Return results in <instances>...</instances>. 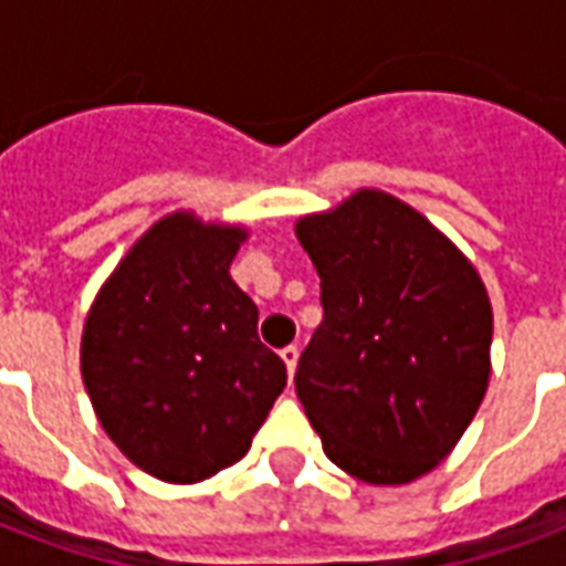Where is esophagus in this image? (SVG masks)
<instances>
[{
	"mask_svg": "<svg viewBox=\"0 0 566 566\" xmlns=\"http://www.w3.org/2000/svg\"><path fill=\"white\" fill-rule=\"evenodd\" d=\"M282 360H284V367H287V373L294 376V373H296V360H300V348H296V345H284V348H282Z\"/></svg>",
	"mask_w": 566,
	"mask_h": 566,
	"instance_id": "1",
	"label": "esophagus"
}]
</instances>
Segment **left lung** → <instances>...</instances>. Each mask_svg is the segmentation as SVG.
Listing matches in <instances>:
<instances>
[{
	"label": "left lung",
	"instance_id": "1",
	"mask_svg": "<svg viewBox=\"0 0 566 566\" xmlns=\"http://www.w3.org/2000/svg\"><path fill=\"white\" fill-rule=\"evenodd\" d=\"M324 321L296 397L324 454L367 485H409L458 446L491 379L494 315L470 258L376 187L294 227Z\"/></svg>",
	"mask_w": 566,
	"mask_h": 566
}]
</instances>
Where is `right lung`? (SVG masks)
Segmentation results:
<instances>
[{
  "mask_svg": "<svg viewBox=\"0 0 566 566\" xmlns=\"http://www.w3.org/2000/svg\"><path fill=\"white\" fill-rule=\"evenodd\" d=\"M245 239L242 223L172 211L133 242L84 318L93 412L129 461L172 485L242 461L287 385L230 275Z\"/></svg>",
  "mask_w": 566,
  "mask_h": 566,
  "instance_id": "1",
  "label": "right lung"
}]
</instances>
